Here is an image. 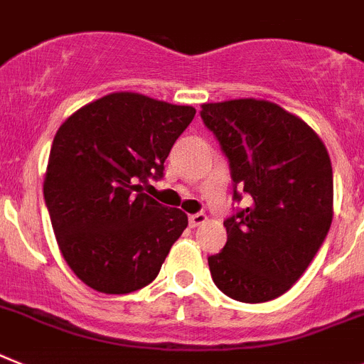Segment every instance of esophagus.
Returning <instances> with one entry per match:
<instances>
[{"instance_id": "1", "label": "esophagus", "mask_w": 364, "mask_h": 364, "mask_svg": "<svg viewBox=\"0 0 364 364\" xmlns=\"http://www.w3.org/2000/svg\"><path fill=\"white\" fill-rule=\"evenodd\" d=\"M205 222H207V216L203 215V213H196V215L188 216V224H191V228H198V225L205 224Z\"/></svg>"}]
</instances>
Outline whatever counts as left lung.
<instances>
[{
	"label": "left lung",
	"mask_w": 364,
	"mask_h": 364,
	"mask_svg": "<svg viewBox=\"0 0 364 364\" xmlns=\"http://www.w3.org/2000/svg\"><path fill=\"white\" fill-rule=\"evenodd\" d=\"M200 114L229 161L233 200L250 196L224 220L228 242L209 257L210 276L237 301L274 300L300 279L331 225L328 149L301 118L264 100L203 103Z\"/></svg>",
	"instance_id": "1"
}]
</instances>
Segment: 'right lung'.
<instances>
[{"label":"right lung","mask_w":364,"mask_h":364,"mask_svg":"<svg viewBox=\"0 0 364 364\" xmlns=\"http://www.w3.org/2000/svg\"><path fill=\"white\" fill-rule=\"evenodd\" d=\"M196 114L135 92L81 107L53 139L44 200L64 261L85 285L129 294L157 277L187 215L142 192L161 179L173 142Z\"/></svg>","instance_id":"obj_1"}]
</instances>
